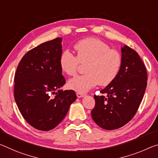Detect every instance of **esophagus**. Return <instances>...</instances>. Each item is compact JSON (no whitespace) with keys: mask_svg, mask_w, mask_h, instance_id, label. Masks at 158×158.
Listing matches in <instances>:
<instances>
[{"mask_svg":"<svg viewBox=\"0 0 158 158\" xmlns=\"http://www.w3.org/2000/svg\"><path fill=\"white\" fill-rule=\"evenodd\" d=\"M85 94H82V93H79L77 92V96L78 98H82V97H84Z\"/></svg>","mask_w":158,"mask_h":158,"instance_id":"1","label":"esophagus"}]
</instances>
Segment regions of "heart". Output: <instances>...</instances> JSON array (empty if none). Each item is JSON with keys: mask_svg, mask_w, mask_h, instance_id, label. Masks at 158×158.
<instances>
[{"mask_svg": "<svg viewBox=\"0 0 158 158\" xmlns=\"http://www.w3.org/2000/svg\"><path fill=\"white\" fill-rule=\"evenodd\" d=\"M74 49L76 56L67 51L62 52L60 57V68L67 75L74 76L80 62L86 64V74L69 80V89L85 93L98 84L107 86L116 78L121 67V56L107 44L97 39L88 38L75 44Z\"/></svg>", "mask_w": 158, "mask_h": 158, "instance_id": "1", "label": "heart"}]
</instances>
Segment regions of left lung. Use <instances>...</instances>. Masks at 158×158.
Returning a JSON list of instances; mask_svg holds the SVG:
<instances>
[{
  "mask_svg": "<svg viewBox=\"0 0 158 158\" xmlns=\"http://www.w3.org/2000/svg\"><path fill=\"white\" fill-rule=\"evenodd\" d=\"M121 52L118 74L101 91L106 96H94L92 118L106 130L119 129L133 118L147 86L146 69L139 54L126 45L121 48Z\"/></svg>",
  "mask_w": 158,
  "mask_h": 158,
  "instance_id": "obj_1",
  "label": "left lung"
}]
</instances>
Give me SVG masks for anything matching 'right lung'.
I'll list each match as a JSON object with an SVG mask.
<instances>
[{
	"instance_id": "obj_1",
	"label": "right lung",
	"mask_w": 158,
	"mask_h": 158,
	"mask_svg": "<svg viewBox=\"0 0 158 158\" xmlns=\"http://www.w3.org/2000/svg\"><path fill=\"white\" fill-rule=\"evenodd\" d=\"M62 41L57 37L27 52L15 75L14 95L19 110L31 126L41 131L57 127L77 99L74 91L60 89L65 84L60 66Z\"/></svg>"
}]
</instances>
